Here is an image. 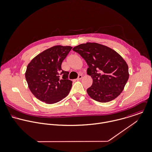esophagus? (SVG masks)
<instances>
[{
    "label": "esophagus",
    "mask_w": 152,
    "mask_h": 152,
    "mask_svg": "<svg viewBox=\"0 0 152 152\" xmlns=\"http://www.w3.org/2000/svg\"><path fill=\"white\" fill-rule=\"evenodd\" d=\"M82 78V76L81 75H79V76H78L77 79H76V80H80Z\"/></svg>",
    "instance_id": "esophagus-1"
}]
</instances>
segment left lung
I'll list each match as a JSON object with an SVG mask.
<instances>
[{"instance_id": "obj_1", "label": "left lung", "mask_w": 152, "mask_h": 152, "mask_svg": "<svg viewBox=\"0 0 152 152\" xmlns=\"http://www.w3.org/2000/svg\"><path fill=\"white\" fill-rule=\"evenodd\" d=\"M86 61L87 74L93 79L87 92L96 101L106 103L119 96L128 80L126 61L113 49L97 43L87 42L73 48Z\"/></svg>"}]
</instances>
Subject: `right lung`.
Returning a JSON list of instances; mask_svg holds the SVG:
<instances>
[{"instance_id":"1","label":"right lung","mask_w":152,"mask_h":152,"mask_svg":"<svg viewBox=\"0 0 152 152\" xmlns=\"http://www.w3.org/2000/svg\"><path fill=\"white\" fill-rule=\"evenodd\" d=\"M72 47L57 45L35 56L28 64L25 77L32 94L47 104L57 103L69 93L72 82L69 72L61 69V63Z\"/></svg>"}]
</instances>
